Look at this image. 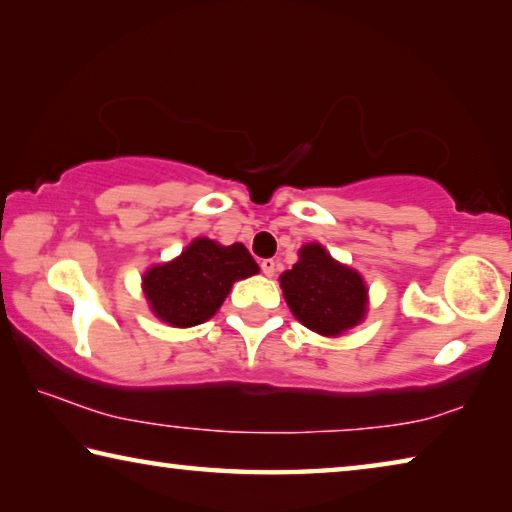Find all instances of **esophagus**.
<instances>
[{
  "label": "esophagus",
  "instance_id": "obj_1",
  "mask_svg": "<svg viewBox=\"0 0 512 512\" xmlns=\"http://www.w3.org/2000/svg\"><path fill=\"white\" fill-rule=\"evenodd\" d=\"M275 271H277V262H273V259H264V262H262V273L266 277H273Z\"/></svg>",
  "mask_w": 512,
  "mask_h": 512
}]
</instances>
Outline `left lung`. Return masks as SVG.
Here are the masks:
<instances>
[{
	"mask_svg": "<svg viewBox=\"0 0 512 512\" xmlns=\"http://www.w3.org/2000/svg\"><path fill=\"white\" fill-rule=\"evenodd\" d=\"M284 300L302 325L327 339L343 336L368 314L366 280L352 266L336 262L323 244H305L298 262L280 275Z\"/></svg>",
	"mask_w": 512,
	"mask_h": 512,
	"instance_id": "1",
	"label": "left lung"
}]
</instances>
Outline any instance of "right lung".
I'll return each mask as SVG.
<instances>
[{"mask_svg":"<svg viewBox=\"0 0 512 512\" xmlns=\"http://www.w3.org/2000/svg\"><path fill=\"white\" fill-rule=\"evenodd\" d=\"M257 273L259 266L244 244L223 246L196 237L171 262L153 264L142 275V291L155 318L185 329L210 320L232 284Z\"/></svg>","mask_w":512,"mask_h":512,"instance_id":"right-lung-1","label":"right lung"}]
</instances>
